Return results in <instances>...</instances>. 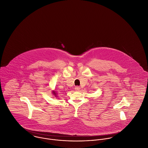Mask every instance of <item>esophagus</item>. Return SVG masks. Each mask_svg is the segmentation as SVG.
I'll return each instance as SVG.
<instances>
[{"label":"esophagus","instance_id":"esophagus-1","mask_svg":"<svg viewBox=\"0 0 148 148\" xmlns=\"http://www.w3.org/2000/svg\"><path fill=\"white\" fill-rule=\"evenodd\" d=\"M80 89H81L80 87L78 86H77L75 87V90L76 91H79Z\"/></svg>","mask_w":148,"mask_h":148}]
</instances>
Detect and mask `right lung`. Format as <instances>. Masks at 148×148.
<instances>
[{
    "label": "right lung",
    "instance_id": "add662e5",
    "mask_svg": "<svg viewBox=\"0 0 148 148\" xmlns=\"http://www.w3.org/2000/svg\"><path fill=\"white\" fill-rule=\"evenodd\" d=\"M53 94H54V95H56V92L55 91H53Z\"/></svg>",
    "mask_w": 148,
    "mask_h": 148
}]
</instances>
